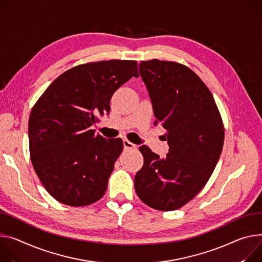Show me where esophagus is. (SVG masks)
Returning a JSON list of instances; mask_svg holds the SVG:
<instances>
[{"mask_svg":"<svg viewBox=\"0 0 262 262\" xmlns=\"http://www.w3.org/2000/svg\"><path fill=\"white\" fill-rule=\"evenodd\" d=\"M123 146L125 149H134V148H137V145L132 143V142H129L128 140H123Z\"/></svg>","mask_w":262,"mask_h":262,"instance_id":"1","label":"esophagus"}]
</instances>
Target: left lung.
Masks as SVG:
<instances>
[{"label": "left lung", "instance_id": "obj_1", "mask_svg": "<svg viewBox=\"0 0 262 262\" xmlns=\"http://www.w3.org/2000/svg\"><path fill=\"white\" fill-rule=\"evenodd\" d=\"M152 104L156 125L166 129L169 152L161 159L140 146L144 164L135 189L147 206L172 211L192 200L208 182L221 157L224 125L211 92L184 64L152 59L139 63Z\"/></svg>", "mask_w": 262, "mask_h": 262}]
</instances>
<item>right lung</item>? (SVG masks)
<instances>
[{"instance_id": "add662e5", "label": "right lung", "mask_w": 262, "mask_h": 262, "mask_svg": "<svg viewBox=\"0 0 262 262\" xmlns=\"http://www.w3.org/2000/svg\"><path fill=\"white\" fill-rule=\"evenodd\" d=\"M135 60L90 62L66 71L33 106L28 124L34 170L56 201L88 206L105 193L121 139L106 140L91 127L108 114L113 94L138 77Z\"/></svg>"}]
</instances>
